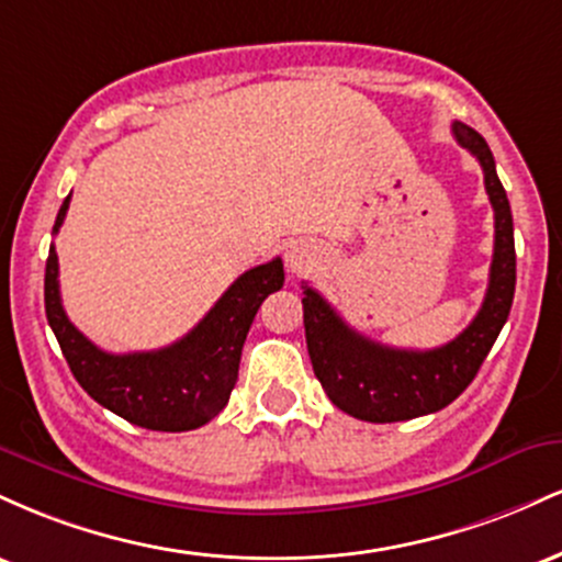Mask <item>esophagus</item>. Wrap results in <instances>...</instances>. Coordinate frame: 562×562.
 <instances>
[{"label":"esophagus","mask_w":562,"mask_h":562,"mask_svg":"<svg viewBox=\"0 0 562 562\" xmlns=\"http://www.w3.org/2000/svg\"><path fill=\"white\" fill-rule=\"evenodd\" d=\"M285 261H288L290 272L301 274V272H306V269L314 263V254H312V248H308V245L293 243V245H288Z\"/></svg>","instance_id":"34e87169"}]
</instances>
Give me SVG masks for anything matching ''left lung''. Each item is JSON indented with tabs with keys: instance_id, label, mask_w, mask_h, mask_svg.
I'll return each mask as SVG.
<instances>
[{
	"instance_id": "1",
	"label": "left lung",
	"mask_w": 562,
	"mask_h": 562,
	"mask_svg": "<svg viewBox=\"0 0 562 562\" xmlns=\"http://www.w3.org/2000/svg\"><path fill=\"white\" fill-rule=\"evenodd\" d=\"M451 134L479 158L494 209V259L486 299L465 330L430 351L391 348L348 327L317 290L303 285V327L314 375L330 402L357 420H412L454 402L473 383L513 306L515 237L507 192L496 177L486 139L460 121L451 124Z\"/></svg>"
}]
</instances>
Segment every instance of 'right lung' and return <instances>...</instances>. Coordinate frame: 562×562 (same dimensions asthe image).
Returning a JSON list of instances; mask_svg holds the SVG:
<instances>
[{
	"instance_id": "add662e5",
	"label": "right lung",
	"mask_w": 562,
	"mask_h": 562,
	"mask_svg": "<svg viewBox=\"0 0 562 562\" xmlns=\"http://www.w3.org/2000/svg\"><path fill=\"white\" fill-rule=\"evenodd\" d=\"M70 195L57 211L53 235L68 214ZM280 259L248 269L227 288L209 314L177 344L158 351L108 353L74 327L60 301L57 254L49 248L44 272V308L63 357L97 404L132 425L182 434L214 420L237 383L245 335L269 293L282 288Z\"/></svg>"
}]
</instances>
